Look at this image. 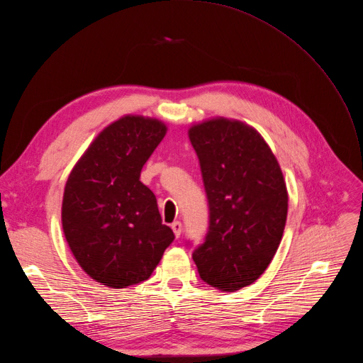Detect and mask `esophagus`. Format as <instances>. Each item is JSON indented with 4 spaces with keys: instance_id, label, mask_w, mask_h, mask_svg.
Instances as JSON below:
<instances>
[{
    "instance_id": "1",
    "label": "esophagus",
    "mask_w": 363,
    "mask_h": 363,
    "mask_svg": "<svg viewBox=\"0 0 363 363\" xmlns=\"http://www.w3.org/2000/svg\"><path fill=\"white\" fill-rule=\"evenodd\" d=\"M172 228H173V231H174V236L179 239L180 234H182V228H183L182 223H180V221H174V223L172 224Z\"/></svg>"
}]
</instances>
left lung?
Returning <instances> with one entry per match:
<instances>
[{
    "mask_svg": "<svg viewBox=\"0 0 363 363\" xmlns=\"http://www.w3.org/2000/svg\"><path fill=\"white\" fill-rule=\"evenodd\" d=\"M209 203L205 243L194 252L201 279L221 291L257 281L280 246L289 208L284 176L252 125L208 118L187 132Z\"/></svg>",
    "mask_w": 363,
    "mask_h": 363,
    "instance_id": "obj_1",
    "label": "left lung"
}]
</instances>
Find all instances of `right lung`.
I'll list each match as a JSON object with an SVG mask.
<instances>
[{"label": "right lung", "mask_w": 363, "mask_h": 363, "mask_svg": "<svg viewBox=\"0 0 363 363\" xmlns=\"http://www.w3.org/2000/svg\"><path fill=\"white\" fill-rule=\"evenodd\" d=\"M165 133L158 118L120 117L92 140L64 187V236L80 268L102 286L147 280L174 240L152 190L139 180Z\"/></svg>", "instance_id": "add662e5"}]
</instances>
